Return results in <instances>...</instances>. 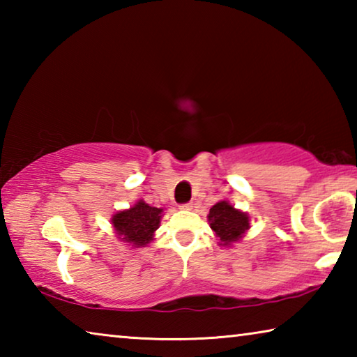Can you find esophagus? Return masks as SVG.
I'll return each mask as SVG.
<instances>
[{
	"instance_id": "1",
	"label": "esophagus",
	"mask_w": 357,
	"mask_h": 357,
	"mask_svg": "<svg viewBox=\"0 0 357 357\" xmlns=\"http://www.w3.org/2000/svg\"><path fill=\"white\" fill-rule=\"evenodd\" d=\"M193 208L192 203H185V204H181L179 209H184V211H190Z\"/></svg>"
}]
</instances>
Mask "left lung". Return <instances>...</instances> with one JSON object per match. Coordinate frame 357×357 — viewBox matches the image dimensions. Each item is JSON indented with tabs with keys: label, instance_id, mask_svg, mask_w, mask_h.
Wrapping results in <instances>:
<instances>
[{
	"label": "left lung",
	"instance_id": "8db88e82",
	"mask_svg": "<svg viewBox=\"0 0 357 357\" xmlns=\"http://www.w3.org/2000/svg\"><path fill=\"white\" fill-rule=\"evenodd\" d=\"M208 222L222 247H233V244L243 241L250 229V215L234 208L227 200L217 202L209 209Z\"/></svg>",
	"mask_w": 357,
	"mask_h": 357
}]
</instances>
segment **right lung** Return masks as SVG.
Masks as SVG:
<instances>
[{
    "instance_id": "add662e5",
    "label": "right lung",
    "mask_w": 357,
    "mask_h": 357,
    "mask_svg": "<svg viewBox=\"0 0 357 357\" xmlns=\"http://www.w3.org/2000/svg\"><path fill=\"white\" fill-rule=\"evenodd\" d=\"M164 209L151 206L144 200H138L134 206L118 211L112 215L114 236L126 245L140 249L155 239V229L160 225Z\"/></svg>"
}]
</instances>
